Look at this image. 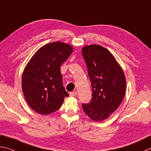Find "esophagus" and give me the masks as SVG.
Returning a JSON list of instances; mask_svg holds the SVG:
<instances>
[{
  "instance_id": "obj_1",
  "label": "esophagus",
  "mask_w": 151,
  "mask_h": 151,
  "mask_svg": "<svg viewBox=\"0 0 151 151\" xmlns=\"http://www.w3.org/2000/svg\"><path fill=\"white\" fill-rule=\"evenodd\" d=\"M70 96H76L77 95V92H76V91H71V92H70Z\"/></svg>"
}]
</instances>
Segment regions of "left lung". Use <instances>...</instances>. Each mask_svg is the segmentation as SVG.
I'll return each mask as SVG.
<instances>
[{
  "mask_svg": "<svg viewBox=\"0 0 151 151\" xmlns=\"http://www.w3.org/2000/svg\"><path fill=\"white\" fill-rule=\"evenodd\" d=\"M82 54L92 90L90 102L82 103V108L93 121H102L122 101L126 87L124 74L111 53L101 46H84Z\"/></svg>",
  "mask_w": 151,
  "mask_h": 151,
  "instance_id": "1",
  "label": "left lung"
}]
</instances>
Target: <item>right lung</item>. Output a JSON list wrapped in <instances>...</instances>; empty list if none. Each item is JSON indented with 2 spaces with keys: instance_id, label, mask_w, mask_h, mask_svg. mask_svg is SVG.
<instances>
[{
  "instance_id": "add662e5",
  "label": "right lung",
  "mask_w": 151,
  "mask_h": 151,
  "mask_svg": "<svg viewBox=\"0 0 151 151\" xmlns=\"http://www.w3.org/2000/svg\"><path fill=\"white\" fill-rule=\"evenodd\" d=\"M72 52L69 44L52 42L38 50L27 65L22 75V90L27 102L37 113H54L69 96L63 87L60 67Z\"/></svg>"
}]
</instances>
